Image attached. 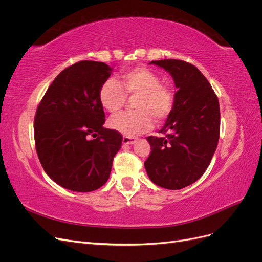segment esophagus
I'll list each match as a JSON object with an SVG mask.
<instances>
[{"instance_id":"1","label":"esophagus","mask_w":262,"mask_h":262,"mask_svg":"<svg viewBox=\"0 0 262 262\" xmlns=\"http://www.w3.org/2000/svg\"><path fill=\"white\" fill-rule=\"evenodd\" d=\"M137 140L134 138H129V137H123L122 139V143L124 145H133L134 143H136Z\"/></svg>"}]
</instances>
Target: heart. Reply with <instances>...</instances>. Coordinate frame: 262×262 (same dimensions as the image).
<instances>
[{
    "mask_svg": "<svg viewBox=\"0 0 262 262\" xmlns=\"http://www.w3.org/2000/svg\"><path fill=\"white\" fill-rule=\"evenodd\" d=\"M128 96H137L132 107L136 112L122 113L109 120L113 130L125 137L134 138L152 129L153 119L161 123L169 116L173 107L171 91L162 85L161 77L145 68L125 71L115 78H108L101 84L98 98L101 107L110 114H117Z\"/></svg>",
    "mask_w": 262,
    "mask_h": 262,
    "instance_id": "b5f03b06",
    "label": "heart"
}]
</instances>
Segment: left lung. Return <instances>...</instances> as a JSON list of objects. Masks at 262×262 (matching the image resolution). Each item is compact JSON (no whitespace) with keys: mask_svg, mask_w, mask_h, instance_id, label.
I'll use <instances>...</instances> for the list:
<instances>
[{"mask_svg":"<svg viewBox=\"0 0 262 262\" xmlns=\"http://www.w3.org/2000/svg\"><path fill=\"white\" fill-rule=\"evenodd\" d=\"M171 75L177 92L163 137H147L150 154L144 163L155 185L178 190L207 170L220 138V105L209 81L194 66L168 59L149 62Z\"/></svg>","mask_w":262,"mask_h":262,"instance_id":"1","label":"left lung"}]
</instances>
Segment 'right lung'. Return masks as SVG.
<instances>
[{
  "instance_id": "obj_1",
  "label": "right lung",
  "mask_w": 262,
  "mask_h": 262,
  "mask_svg": "<svg viewBox=\"0 0 262 262\" xmlns=\"http://www.w3.org/2000/svg\"><path fill=\"white\" fill-rule=\"evenodd\" d=\"M113 69L104 62L80 61L54 78L39 104L35 145L54 182L76 192L104 186L121 147V134L104 128L98 93Z\"/></svg>"
}]
</instances>
